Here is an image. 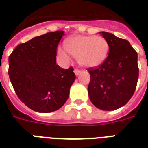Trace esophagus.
Wrapping results in <instances>:
<instances>
[{
    "label": "esophagus",
    "instance_id": "1",
    "mask_svg": "<svg viewBox=\"0 0 148 148\" xmlns=\"http://www.w3.org/2000/svg\"><path fill=\"white\" fill-rule=\"evenodd\" d=\"M74 74H75V75H76V76H77V75L80 74L81 71H80V70H78V69H74Z\"/></svg>",
    "mask_w": 148,
    "mask_h": 148
}]
</instances>
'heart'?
I'll return each mask as SVG.
<instances>
[{"label":"heart","instance_id":"b5f03b06","mask_svg":"<svg viewBox=\"0 0 148 148\" xmlns=\"http://www.w3.org/2000/svg\"><path fill=\"white\" fill-rule=\"evenodd\" d=\"M66 48H59L58 54L69 61V53L77 58L81 66L87 68L97 67L105 60L109 51V45L101 36L77 35L65 40Z\"/></svg>","mask_w":148,"mask_h":148}]
</instances>
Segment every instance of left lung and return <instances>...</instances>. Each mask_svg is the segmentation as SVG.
Instances as JSON below:
<instances>
[{
    "instance_id": "left-lung-1",
    "label": "left lung",
    "mask_w": 148,
    "mask_h": 148,
    "mask_svg": "<svg viewBox=\"0 0 148 148\" xmlns=\"http://www.w3.org/2000/svg\"><path fill=\"white\" fill-rule=\"evenodd\" d=\"M109 45V53L98 67L88 69L90 80L88 95L96 108L114 110L133 96L138 83V53L127 40L113 34L99 32Z\"/></svg>"
}]
</instances>
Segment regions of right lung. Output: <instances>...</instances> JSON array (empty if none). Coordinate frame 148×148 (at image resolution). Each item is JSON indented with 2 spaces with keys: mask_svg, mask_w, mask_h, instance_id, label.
Returning a JSON list of instances; mask_svg holds the SVG:
<instances>
[{
  "mask_svg": "<svg viewBox=\"0 0 148 148\" xmlns=\"http://www.w3.org/2000/svg\"><path fill=\"white\" fill-rule=\"evenodd\" d=\"M64 31L35 37L17 45L9 56L8 74L19 99L40 113L60 109L69 97L76 76L73 67L56 64L57 47Z\"/></svg>",
  "mask_w": 148,
  "mask_h": 148,
  "instance_id": "obj_1",
  "label": "right lung"
}]
</instances>
